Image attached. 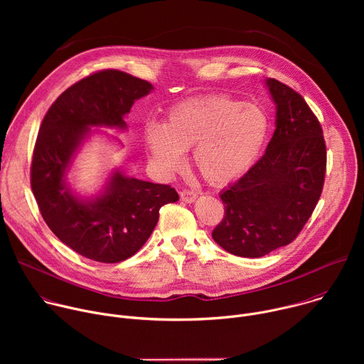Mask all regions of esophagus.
<instances>
[{
	"label": "esophagus",
	"mask_w": 364,
	"mask_h": 364,
	"mask_svg": "<svg viewBox=\"0 0 364 364\" xmlns=\"http://www.w3.org/2000/svg\"><path fill=\"white\" fill-rule=\"evenodd\" d=\"M180 198L184 203H194L197 198V194L193 190H183V191H180Z\"/></svg>",
	"instance_id": "34e87169"
}]
</instances>
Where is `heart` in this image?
Returning a JSON list of instances; mask_svg holds the SVG:
<instances>
[{"label":"heart","instance_id":"b5f03b06","mask_svg":"<svg viewBox=\"0 0 364 364\" xmlns=\"http://www.w3.org/2000/svg\"><path fill=\"white\" fill-rule=\"evenodd\" d=\"M269 134L267 112L250 102L212 93L184 99L171 107L161 124L144 129L149 159L163 173H176L184 152L212 186L223 187L243 177L259 160Z\"/></svg>","mask_w":364,"mask_h":364}]
</instances>
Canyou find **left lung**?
<instances>
[{
    "instance_id": "8db88e82",
    "label": "left lung",
    "mask_w": 364,
    "mask_h": 364,
    "mask_svg": "<svg viewBox=\"0 0 364 364\" xmlns=\"http://www.w3.org/2000/svg\"><path fill=\"white\" fill-rule=\"evenodd\" d=\"M275 103V131L264 157L220 193L225 218L215 242L232 255L261 257L291 243L323 191L326 142L304 97L289 86L267 79Z\"/></svg>"
}]
</instances>
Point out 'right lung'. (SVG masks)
I'll return each instance as SVG.
<instances>
[{
	"instance_id": "add662e5",
	"label": "right lung",
	"mask_w": 364,
	"mask_h": 364,
	"mask_svg": "<svg viewBox=\"0 0 364 364\" xmlns=\"http://www.w3.org/2000/svg\"><path fill=\"white\" fill-rule=\"evenodd\" d=\"M152 90L149 82L125 72L102 70L65 90L40 127L31 163L38 209L51 232L92 261L117 264L136 253L161 207L178 200L170 186L128 177L119 168L92 196L79 194L68 178L82 145L97 132L92 128L125 131L134 102Z\"/></svg>"
}]
</instances>
